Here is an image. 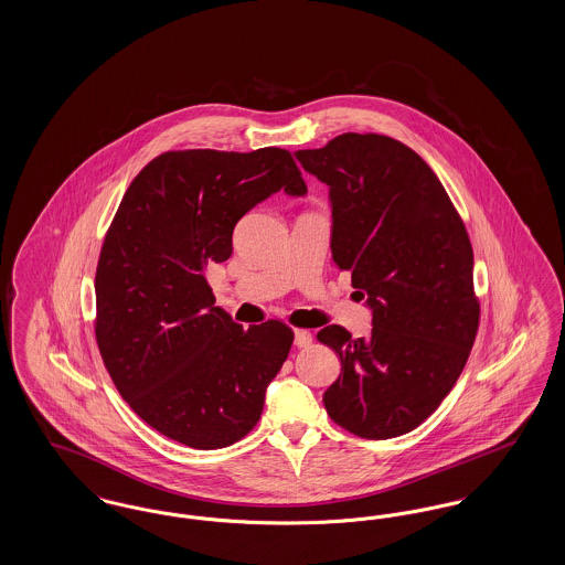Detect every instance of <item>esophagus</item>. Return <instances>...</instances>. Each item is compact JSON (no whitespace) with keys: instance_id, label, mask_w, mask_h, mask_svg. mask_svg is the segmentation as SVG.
Here are the masks:
<instances>
[{"instance_id":"1","label":"esophagus","mask_w":565,"mask_h":565,"mask_svg":"<svg viewBox=\"0 0 565 565\" xmlns=\"http://www.w3.org/2000/svg\"><path fill=\"white\" fill-rule=\"evenodd\" d=\"M313 341V334L309 330H302V328H296L295 330V345L296 348H307L309 343Z\"/></svg>"}]
</instances>
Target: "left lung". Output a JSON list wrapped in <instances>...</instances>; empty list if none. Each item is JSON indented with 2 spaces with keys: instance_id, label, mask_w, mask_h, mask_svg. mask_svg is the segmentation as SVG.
I'll return each mask as SVG.
<instances>
[{
  "instance_id": "1",
  "label": "left lung",
  "mask_w": 565,
  "mask_h": 565,
  "mask_svg": "<svg viewBox=\"0 0 565 565\" xmlns=\"http://www.w3.org/2000/svg\"><path fill=\"white\" fill-rule=\"evenodd\" d=\"M296 159L330 186L332 260L373 309L369 339L337 323L318 332L341 360L323 406L360 438L415 430L456 385L479 330L466 226L426 161L387 135H339Z\"/></svg>"
}]
</instances>
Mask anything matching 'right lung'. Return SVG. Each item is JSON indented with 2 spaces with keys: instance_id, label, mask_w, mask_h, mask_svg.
<instances>
[{
  "instance_id": "right-lung-1",
  "label": "right lung",
  "mask_w": 565,
  "mask_h": 565,
  "mask_svg": "<svg viewBox=\"0 0 565 565\" xmlns=\"http://www.w3.org/2000/svg\"><path fill=\"white\" fill-rule=\"evenodd\" d=\"M307 184L284 148L171 150L125 192L95 275V337L120 396L157 431L192 449L242 440L295 332L249 326L215 307L205 270L233 254L235 224L273 192Z\"/></svg>"
}]
</instances>
